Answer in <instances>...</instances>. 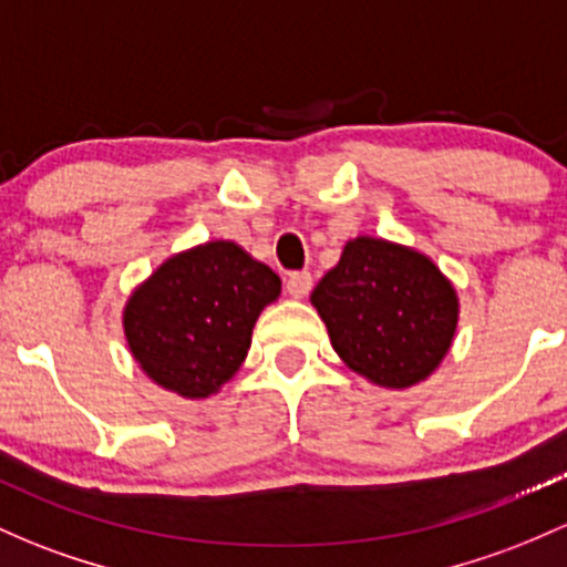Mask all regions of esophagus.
<instances>
[{"instance_id":"obj_1","label":"esophagus","mask_w":567,"mask_h":567,"mask_svg":"<svg viewBox=\"0 0 567 567\" xmlns=\"http://www.w3.org/2000/svg\"><path fill=\"white\" fill-rule=\"evenodd\" d=\"M285 288H288V293L293 296V299H303V296L312 290V274L309 271L288 274V279H285Z\"/></svg>"}]
</instances>
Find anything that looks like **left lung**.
<instances>
[{
    "instance_id": "8db88e82",
    "label": "left lung",
    "mask_w": 567,
    "mask_h": 567,
    "mask_svg": "<svg viewBox=\"0 0 567 567\" xmlns=\"http://www.w3.org/2000/svg\"><path fill=\"white\" fill-rule=\"evenodd\" d=\"M333 350L385 389L432 374L456 331V290L432 260L383 238L348 241L312 290Z\"/></svg>"
}]
</instances>
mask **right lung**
<instances>
[{
    "instance_id": "right-lung-1",
    "label": "right lung",
    "mask_w": 567,
    "mask_h": 567,
    "mask_svg": "<svg viewBox=\"0 0 567 567\" xmlns=\"http://www.w3.org/2000/svg\"><path fill=\"white\" fill-rule=\"evenodd\" d=\"M277 274L234 241H208L165 260L130 296L124 333L143 372L182 396H208L247 359Z\"/></svg>"
}]
</instances>
